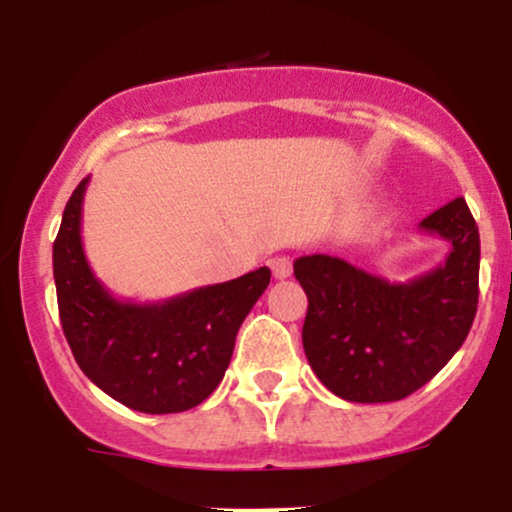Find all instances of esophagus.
I'll return each mask as SVG.
<instances>
[{
	"label": "esophagus",
	"mask_w": 512,
	"mask_h": 512,
	"mask_svg": "<svg viewBox=\"0 0 512 512\" xmlns=\"http://www.w3.org/2000/svg\"><path fill=\"white\" fill-rule=\"evenodd\" d=\"M269 267H272L276 279H289L293 272V264L289 257H272V260H269Z\"/></svg>",
	"instance_id": "obj_1"
}]
</instances>
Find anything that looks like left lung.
Wrapping results in <instances>:
<instances>
[{
	"label": "left lung",
	"mask_w": 512,
	"mask_h": 512,
	"mask_svg": "<svg viewBox=\"0 0 512 512\" xmlns=\"http://www.w3.org/2000/svg\"><path fill=\"white\" fill-rule=\"evenodd\" d=\"M421 231L450 243L443 264L397 281L332 255H305L293 274L308 296L303 349L327 390L346 402H397L457 354L479 303V228L464 197L433 211Z\"/></svg>",
	"instance_id": "1"
}]
</instances>
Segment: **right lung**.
Instances as JSON below:
<instances>
[{
  "instance_id": "add662e5",
  "label": "right lung",
  "mask_w": 512,
  "mask_h": 512,
  "mask_svg": "<svg viewBox=\"0 0 512 512\" xmlns=\"http://www.w3.org/2000/svg\"><path fill=\"white\" fill-rule=\"evenodd\" d=\"M88 178L69 197L52 245L64 337L86 378L144 414L202 404L231 363L236 334L269 286L267 267L158 303L120 301L96 279L81 243Z\"/></svg>"
}]
</instances>
